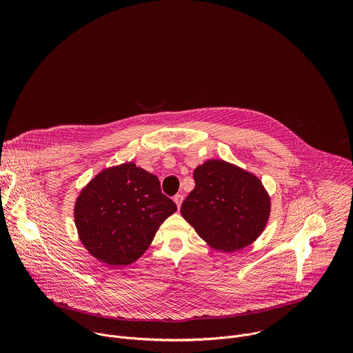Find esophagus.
<instances>
[{
    "instance_id": "obj_1",
    "label": "esophagus",
    "mask_w": 353,
    "mask_h": 353,
    "mask_svg": "<svg viewBox=\"0 0 353 353\" xmlns=\"http://www.w3.org/2000/svg\"><path fill=\"white\" fill-rule=\"evenodd\" d=\"M183 195L181 194H176L174 196H173V199H174V203H176V205H177V208H180V205H181V203H183Z\"/></svg>"
}]
</instances>
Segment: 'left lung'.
<instances>
[{
  "label": "left lung",
  "instance_id": "8db88e82",
  "mask_svg": "<svg viewBox=\"0 0 353 353\" xmlns=\"http://www.w3.org/2000/svg\"><path fill=\"white\" fill-rule=\"evenodd\" d=\"M194 181L180 212L207 243L230 253L261 234L271 204L256 176L223 161H208L194 170Z\"/></svg>",
  "mask_w": 353,
  "mask_h": 353
}]
</instances>
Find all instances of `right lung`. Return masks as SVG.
Returning <instances> with one entry per match:
<instances>
[{
  "label": "right lung",
  "mask_w": 353,
  "mask_h": 353,
  "mask_svg": "<svg viewBox=\"0 0 353 353\" xmlns=\"http://www.w3.org/2000/svg\"><path fill=\"white\" fill-rule=\"evenodd\" d=\"M176 210L157 176L125 163L99 173L82 190L74 216L81 241L93 257L109 265H128Z\"/></svg>",
  "instance_id": "obj_1"
}]
</instances>
